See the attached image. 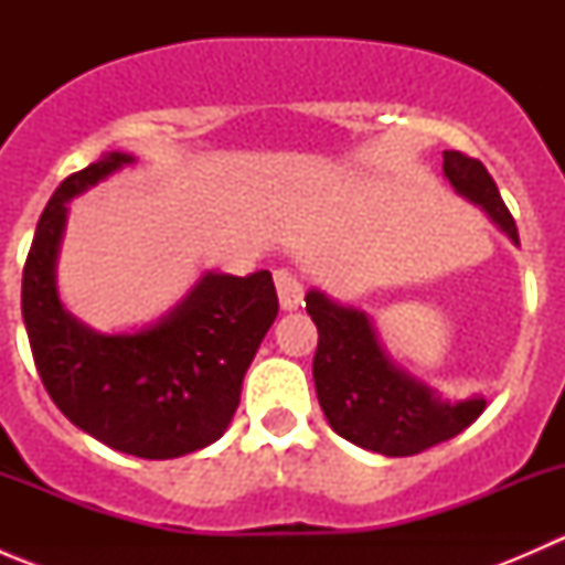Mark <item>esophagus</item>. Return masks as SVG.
I'll list each match as a JSON object with an SVG mask.
<instances>
[{
  "instance_id": "34e87169",
  "label": "esophagus",
  "mask_w": 565,
  "mask_h": 565,
  "mask_svg": "<svg viewBox=\"0 0 565 565\" xmlns=\"http://www.w3.org/2000/svg\"><path fill=\"white\" fill-rule=\"evenodd\" d=\"M273 281H276L281 309L295 311L303 303V281H300L298 273H292L289 267H278V270L273 273Z\"/></svg>"
}]
</instances>
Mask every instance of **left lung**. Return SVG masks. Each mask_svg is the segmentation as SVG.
<instances>
[{"instance_id":"1","label":"left lung","mask_w":565,"mask_h":565,"mask_svg":"<svg viewBox=\"0 0 565 565\" xmlns=\"http://www.w3.org/2000/svg\"><path fill=\"white\" fill-rule=\"evenodd\" d=\"M443 172L461 196L481 204L489 218L520 243L514 215L481 161L446 150ZM306 311L319 330L315 352L319 407L344 440L385 457H413L457 437L487 409L481 396L457 404L440 402L429 388L398 372L361 311L330 303L322 292L306 295Z\"/></svg>"}]
</instances>
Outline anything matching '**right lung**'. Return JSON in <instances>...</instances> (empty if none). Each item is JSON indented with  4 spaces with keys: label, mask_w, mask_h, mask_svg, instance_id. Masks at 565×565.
<instances>
[{
    "label": "right lung",
    "mask_w": 565,
    "mask_h": 565,
    "mask_svg": "<svg viewBox=\"0 0 565 565\" xmlns=\"http://www.w3.org/2000/svg\"><path fill=\"white\" fill-rule=\"evenodd\" d=\"M130 161L108 152L60 182L26 256L21 311L40 380L71 424L114 451L174 459L226 431L278 298L267 270L207 273L172 315L139 333H93L67 315L54 284L65 202Z\"/></svg>",
    "instance_id": "add662e5"
}]
</instances>
